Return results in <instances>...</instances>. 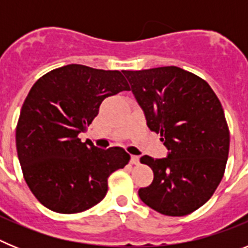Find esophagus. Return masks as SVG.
I'll return each instance as SVG.
<instances>
[{"mask_svg": "<svg viewBox=\"0 0 248 248\" xmlns=\"http://www.w3.org/2000/svg\"><path fill=\"white\" fill-rule=\"evenodd\" d=\"M130 163L133 164V165H138V164H139V156H137V155H131Z\"/></svg>", "mask_w": 248, "mask_h": 248, "instance_id": "esophagus-1", "label": "esophagus"}]
</instances>
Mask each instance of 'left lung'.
Wrapping results in <instances>:
<instances>
[{"mask_svg":"<svg viewBox=\"0 0 248 248\" xmlns=\"http://www.w3.org/2000/svg\"><path fill=\"white\" fill-rule=\"evenodd\" d=\"M151 131L168 156L144 155L154 180L139 189L145 205L166 216H185L214 195L225 172L230 131L222 105L206 80L181 68L123 71Z\"/></svg>","mask_w":248,"mask_h":248,"instance_id":"left-lung-1","label":"left lung"}]
</instances>
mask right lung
<instances>
[{
	"label": "right lung",
	"mask_w": 248,
	"mask_h": 248,
	"mask_svg": "<svg viewBox=\"0 0 248 248\" xmlns=\"http://www.w3.org/2000/svg\"><path fill=\"white\" fill-rule=\"evenodd\" d=\"M130 91L122 72L68 64L33 84L22 105L16 148L22 172L37 200L59 214L91 209L105 198L108 177L129 163L123 148L82 143L105 98Z\"/></svg>",
	"instance_id": "right-lung-1"
}]
</instances>
